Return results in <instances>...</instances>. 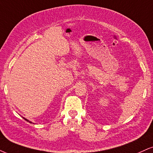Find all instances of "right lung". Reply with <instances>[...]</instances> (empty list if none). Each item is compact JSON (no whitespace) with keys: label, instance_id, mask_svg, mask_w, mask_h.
Segmentation results:
<instances>
[{"label":"right lung","instance_id":"obj_1","mask_svg":"<svg viewBox=\"0 0 153 153\" xmlns=\"http://www.w3.org/2000/svg\"><path fill=\"white\" fill-rule=\"evenodd\" d=\"M24 118V119H25V120H27V122H29V123H32V122H31V121H30V120H28L27 119H26V118Z\"/></svg>","mask_w":153,"mask_h":153}]
</instances>
